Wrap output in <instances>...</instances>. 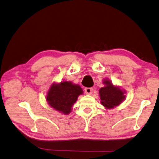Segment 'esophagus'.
Masks as SVG:
<instances>
[{"mask_svg": "<svg viewBox=\"0 0 159 159\" xmlns=\"http://www.w3.org/2000/svg\"><path fill=\"white\" fill-rule=\"evenodd\" d=\"M84 91H85L86 94L91 95V94H92V93H93V89L92 88H86L84 89Z\"/></svg>", "mask_w": 159, "mask_h": 159, "instance_id": "1", "label": "esophagus"}]
</instances>
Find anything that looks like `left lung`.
Segmentation results:
<instances>
[{"label":"left lung","instance_id":"8db88e82","mask_svg":"<svg viewBox=\"0 0 159 159\" xmlns=\"http://www.w3.org/2000/svg\"><path fill=\"white\" fill-rule=\"evenodd\" d=\"M104 87L99 91L101 104L106 109H112L118 106L125 99V93L118 86H115L109 80H104Z\"/></svg>","mask_w":159,"mask_h":159}]
</instances>
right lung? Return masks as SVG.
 <instances>
[{
  "label": "right lung",
  "instance_id": "right-lung-1",
  "mask_svg": "<svg viewBox=\"0 0 159 159\" xmlns=\"http://www.w3.org/2000/svg\"><path fill=\"white\" fill-rule=\"evenodd\" d=\"M83 93L79 85L70 82L54 83L47 93L46 100L53 109L67 115L71 112V108L80 95Z\"/></svg>",
  "mask_w": 159,
  "mask_h": 159
}]
</instances>
